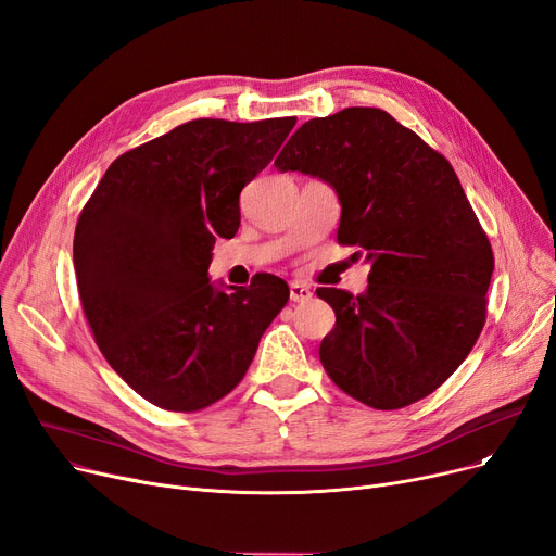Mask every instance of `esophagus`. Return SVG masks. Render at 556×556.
Masks as SVG:
<instances>
[{"mask_svg": "<svg viewBox=\"0 0 556 556\" xmlns=\"http://www.w3.org/2000/svg\"><path fill=\"white\" fill-rule=\"evenodd\" d=\"M313 298V291L306 283L293 281L291 283V302H308Z\"/></svg>", "mask_w": 556, "mask_h": 556, "instance_id": "obj_1", "label": "esophagus"}]
</instances>
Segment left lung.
<instances>
[{
    "mask_svg": "<svg viewBox=\"0 0 556 556\" xmlns=\"http://www.w3.org/2000/svg\"><path fill=\"white\" fill-rule=\"evenodd\" d=\"M275 165L331 184L338 243L372 263L364 295L316 291L336 313L320 343L331 381L379 412L437 391L484 329L495 268L450 161L386 111L352 106L304 123Z\"/></svg>",
    "mask_w": 556,
    "mask_h": 556,
    "instance_id": "obj_1",
    "label": "left lung"
}]
</instances>
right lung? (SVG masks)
<instances>
[{"label":"right lung","mask_w":556,"mask_h":556,"mask_svg":"<svg viewBox=\"0 0 556 556\" xmlns=\"http://www.w3.org/2000/svg\"><path fill=\"white\" fill-rule=\"evenodd\" d=\"M298 117H200L117 156L75 229L86 320L109 366L165 412H200L245 377L286 306L283 279L208 281L215 238L240 225V190L273 161Z\"/></svg>","instance_id":"add662e5"}]
</instances>
